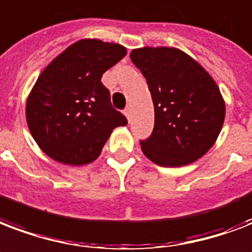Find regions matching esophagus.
<instances>
[{"label": "esophagus", "mask_w": 252, "mask_h": 252, "mask_svg": "<svg viewBox=\"0 0 252 252\" xmlns=\"http://www.w3.org/2000/svg\"><path fill=\"white\" fill-rule=\"evenodd\" d=\"M124 115H126L128 120H130V116H132V109H130V107H126V108L124 109Z\"/></svg>", "instance_id": "34e87169"}]
</instances>
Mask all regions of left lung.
<instances>
[{
    "instance_id": "1",
    "label": "left lung",
    "mask_w": 252,
    "mask_h": 252,
    "mask_svg": "<svg viewBox=\"0 0 252 252\" xmlns=\"http://www.w3.org/2000/svg\"><path fill=\"white\" fill-rule=\"evenodd\" d=\"M130 61L147 79L155 128L143 153L160 166H184L206 155L220 136L226 107L220 87L195 59L176 47H140Z\"/></svg>"
}]
</instances>
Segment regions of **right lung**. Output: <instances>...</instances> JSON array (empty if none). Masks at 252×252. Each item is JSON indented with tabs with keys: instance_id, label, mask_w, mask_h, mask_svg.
<instances>
[{
	"instance_id": "add662e5",
	"label": "right lung",
	"mask_w": 252,
	"mask_h": 252,
	"mask_svg": "<svg viewBox=\"0 0 252 252\" xmlns=\"http://www.w3.org/2000/svg\"><path fill=\"white\" fill-rule=\"evenodd\" d=\"M126 55L119 43L80 39L42 71L26 100V122L47 156L72 166L91 164L112 130L126 126L101 83L105 71Z\"/></svg>"
}]
</instances>
